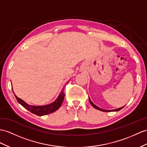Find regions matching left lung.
<instances>
[{"label": "left lung", "mask_w": 147, "mask_h": 147, "mask_svg": "<svg viewBox=\"0 0 147 147\" xmlns=\"http://www.w3.org/2000/svg\"><path fill=\"white\" fill-rule=\"evenodd\" d=\"M88 98H89V102H90V103H91V105H92V107H94L95 109H97V110H100V111H102V112H117V111H119V110H120L121 109H122L124 107H120V108H119V109H114V110H105V109H101V108H100V107H97L96 105H95L94 103H93V102L91 101V100H90V97H88Z\"/></svg>", "instance_id": "8db88e82"}]
</instances>
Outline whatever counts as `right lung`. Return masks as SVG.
<instances>
[{
    "mask_svg": "<svg viewBox=\"0 0 147 147\" xmlns=\"http://www.w3.org/2000/svg\"><path fill=\"white\" fill-rule=\"evenodd\" d=\"M13 91V89H12ZM14 94V92H13ZM16 98L17 99V102H19L21 105H22L25 109H26L28 111L32 113L35 114V115H37L38 116H43L47 115V114L52 113L53 112H55L56 110H58L60 106H61L62 103L63 101L64 97H65V94H64L63 91H61L59 94L58 97L54 102L52 103H50L48 105H40V106H34V105H28L27 103L24 102L23 100L21 98L17 97V96L14 94Z\"/></svg>",
    "mask_w": 147,
    "mask_h": 147,
    "instance_id": "add662e5",
    "label": "right lung"
}]
</instances>
